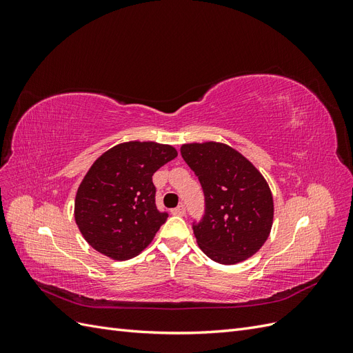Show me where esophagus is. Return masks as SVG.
<instances>
[{
    "instance_id": "1",
    "label": "esophagus",
    "mask_w": 353,
    "mask_h": 353,
    "mask_svg": "<svg viewBox=\"0 0 353 353\" xmlns=\"http://www.w3.org/2000/svg\"><path fill=\"white\" fill-rule=\"evenodd\" d=\"M172 215H176V216H184V215H185V206H184V205H179L178 208L172 209Z\"/></svg>"
}]
</instances>
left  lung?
<instances>
[{
    "label": "left lung",
    "mask_w": 353,
    "mask_h": 353,
    "mask_svg": "<svg viewBox=\"0 0 353 353\" xmlns=\"http://www.w3.org/2000/svg\"><path fill=\"white\" fill-rule=\"evenodd\" d=\"M181 154L205 193V216L193 225L199 248L222 265L249 259L272 228L274 200L266 179L227 144H183Z\"/></svg>",
    "instance_id": "8db88e82"
}]
</instances>
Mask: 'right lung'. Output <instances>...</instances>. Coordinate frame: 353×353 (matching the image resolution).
I'll use <instances>...</instances> for the list:
<instances>
[{"label": "right lung", "instance_id": "1", "mask_svg": "<svg viewBox=\"0 0 353 353\" xmlns=\"http://www.w3.org/2000/svg\"><path fill=\"white\" fill-rule=\"evenodd\" d=\"M176 156L172 145L128 141L95 160L74 197V221L92 249L128 261L152 243L168 218L156 208L152 176Z\"/></svg>", "mask_w": 353, "mask_h": 353}]
</instances>
